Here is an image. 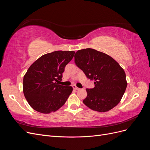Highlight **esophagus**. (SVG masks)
<instances>
[{
    "instance_id": "esophagus-1",
    "label": "esophagus",
    "mask_w": 150,
    "mask_h": 150,
    "mask_svg": "<svg viewBox=\"0 0 150 150\" xmlns=\"http://www.w3.org/2000/svg\"><path fill=\"white\" fill-rule=\"evenodd\" d=\"M72 88H73V89H75V90H79V88L77 87V86H76V85H73V86H72Z\"/></svg>"
}]
</instances>
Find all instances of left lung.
Returning <instances> with one entry per match:
<instances>
[{
    "instance_id": "obj_1",
    "label": "left lung",
    "mask_w": 150,
    "mask_h": 150,
    "mask_svg": "<svg viewBox=\"0 0 150 150\" xmlns=\"http://www.w3.org/2000/svg\"><path fill=\"white\" fill-rule=\"evenodd\" d=\"M74 62L88 79L94 81V88L86 89L87 97L83 103L91 110L106 112L121 100L127 87L124 69L114 59L96 50H79Z\"/></svg>"
}]
</instances>
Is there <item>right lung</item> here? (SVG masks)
I'll list each match as a JSON object with an SVG mask.
<instances>
[{"mask_svg": "<svg viewBox=\"0 0 150 150\" xmlns=\"http://www.w3.org/2000/svg\"><path fill=\"white\" fill-rule=\"evenodd\" d=\"M73 51H57L40 57L24 76L23 92L30 107L44 114L55 112L65 104L71 86L59 84L65 66L73 58Z\"/></svg>", "mask_w": 150, "mask_h": 150, "instance_id": "right-lung-1", "label": "right lung"}]
</instances>
